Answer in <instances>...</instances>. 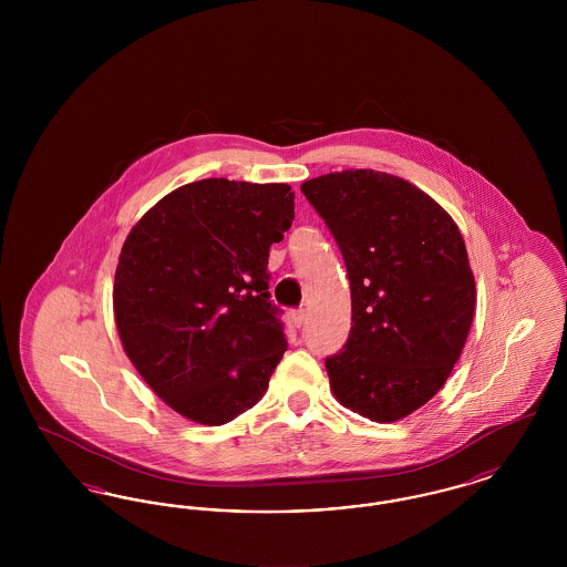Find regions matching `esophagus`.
Instances as JSON below:
<instances>
[{"label": "esophagus", "instance_id": "esophagus-1", "mask_svg": "<svg viewBox=\"0 0 567 567\" xmlns=\"http://www.w3.org/2000/svg\"><path fill=\"white\" fill-rule=\"evenodd\" d=\"M291 321L296 327H301L303 321H306V310L303 308H297V310H291Z\"/></svg>", "mask_w": 567, "mask_h": 567}]
</instances>
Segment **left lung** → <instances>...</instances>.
Segmentation results:
<instances>
[{
  "label": "left lung",
  "mask_w": 567,
  "mask_h": 567,
  "mask_svg": "<svg viewBox=\"0 0 567 567\" xmlns=\"http://www.w3.org/2000/svg\"><path fill=\"white\" fill-rule=\"evenodd\" d=\"M301 193L351 280V336L324 359L331 391L370 421H400L444 386L472 327L476 282L457 223L425 190L374 169L324 174Z\"/></svg>",
  "instance_id": "left-lung-1"
}]
</instances>
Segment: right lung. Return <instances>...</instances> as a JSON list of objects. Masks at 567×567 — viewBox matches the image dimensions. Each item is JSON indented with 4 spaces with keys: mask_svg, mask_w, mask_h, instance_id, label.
Returning a JSON list of instances; mask_svg holds the SVG:
<instances>
[{
    "mask_svg": "<svg viewBox=\"0 0 567 567\" xmlns=\"http://www.w3.org/2000/svg\"><path fill=\"white\" fill-rule=\"evenodd\" d=\"M285 183L206 178L167 193L121 248V344L165 404L223 425L257 404L287 351L268 291L270 246L293 223Z\"/></svg>",
    "mask_w": 567,
    "mask_h": 567,
    "instance_id": "obj_1",
    "label": "right lung"
}]
</instances>
